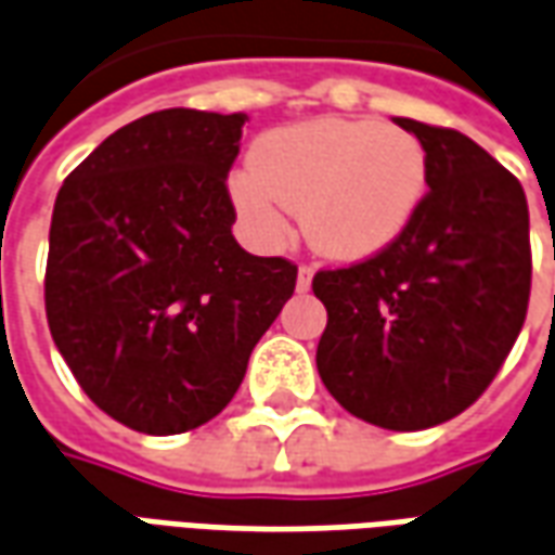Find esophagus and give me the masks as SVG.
Masks as SVG:
<instances>
[{"mask_svg":"<svg viewBox=\"0 0 555 555\" xmlns=\"http://www.w3.org/2000/svg\"><path fill=\"white\" fill-rule=\"evenodd\" d=\"M312 276H314V267L300 264V273H297V291L312 288Z\"/></svg>","mask_w":555,"mask_h":555,"instance_id":"1","label":"esophagus"}]
</instances>
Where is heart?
Listing matches in <instances>:
<instances>
[{
  "instance_id": "b5f03b06",
  "label": "heart",
  "mask_w": 555,
  "mask_h": 555,
  "mask_svg": "<svg viewBox=\"0 0 555 555\" xmlns=\"http://www.w3.org/2000/svg\"><path fill=\"white\" fill-rule=\"evenodd\" d=\"M428 193V157L413 133L380 121L321 118L270 130L253 147V171L231 178L243 219L264 241L300 214L314 249L338 261L380 253L408 229Z\"/></svg>"
}]
</instances>
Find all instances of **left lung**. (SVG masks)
<instances>
[{
    "label": "left lung",
    "instance_id": "left-lung-1",
    "mask_svg": "<svg viewBox=\"0 0 555 555\" xmlns=\"http://www.w3.org/2000/svg\"><path fill=\"white\" fill-rule=\"evenodd\" d=\"M422 142L428 193L380 253L318 270V374L341 408L386 430L464 413L520 336L532 288L520 181L452 127L396 118Z\"/></svg>",
    "mask_w": 555,
    "mask_h": 555
}]
</instances>
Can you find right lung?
<instances>
[{"label": "right lung", "instance_id": "1", "mask_svg": "<svg viewBox=\"0 0 555 555\" xmlns=\"http://www.w3.org/2000/svg\"><path fill=\"white\" fill-rule=\"evenodd\" d=\"M246 115L163 109L103 139L59 190L47 321L82 392L169 437L222 413L297 285L234 241L229 178Z\"/></svg>", "mask_w": 555, "mask_h": 555}]
</instances>
